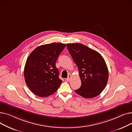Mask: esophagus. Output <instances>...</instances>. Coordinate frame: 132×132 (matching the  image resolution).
<instances>
[{
	"mask_svg": "<svg viewBox=\"0 0 132 132\" xmlns=\"http://www.w3.org/2000/svg\"><path fill=\"white\" fill-rule=\"evenodd\" d=\"M71 78H72V75H71V74H69V75H68V76L67 78V79H66V80L67 81H70V80H71Z\"/></svg>",
	"mask_w": 132,
	"mask_h": 132,
	"instance_id": "obj_1",
	"label": "esophagus"
}]
</instances>
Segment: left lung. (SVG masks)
<instances>
[{"label": "left lung", "instance_id": "8db88e82", "mask_svg": "<svg viewBox=\"0 0 132 132\" xmlns=\"http://www.w3.org/2000/svg\"><path fill=\"white\" fill-rule=\"evenodd\" d=\"M67 47L78 67L81 81V86L75 93L86 98L100 95L109 78L104 59L98 52L82 44L68 43Z\"/></svg>", "mask_w": 132, "mask_h": 132}]
</instances>
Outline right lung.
Here are the masks:
<instances>
[{"label":"right lung","instance_id":"obj_1","mask_svg":"<svg viewBox=\"0 0 132 132\" xmlns=\"http://www.w3.org/2000/svg\"><path fill=\"white\" fill-rule=\"evenodd\" d=\"M66 44L53 43L38 46L28 57L24 69L26 84L39 97L50 96L62 83L55 62Z\"/></svg>","mask_w":132,"mask_h":132}]
</instances>
